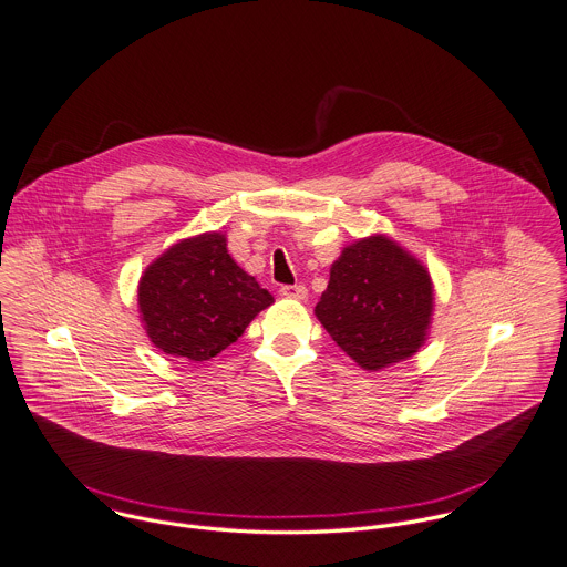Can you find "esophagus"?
<instances>
[{"mask_svg": "<svg viewBox=\"0 0 567 567\" xmlns=\"http://www.w3.org/2000/svg\"><path fill=\"white\" fill-rule=\"evenodd\" d=\"M280 293L285 298H291V300H307V296H309L305 285H287V287L280 289Z\"/></svg>", "mask_w": 567, "mask_h": 567, "instance_id": "1", "label": "esophagus"}]
</instances>
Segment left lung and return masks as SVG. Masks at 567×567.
Masks as SVG:
<instances>
[{
    "label": "left lung",
    "instance_id": "left-lung-1",
    "mask_svg": "<svg viewBox=\"0 0 567 567\" xmlns=\"http://www.w3.org/2000/svg\"><path fill=\"white\" fill-rule=\"evenodd\" d=\"M434 282L427 267L388 234L357 238L331 265L316 318L363 370L410 359L427 341Z\"/></svg>",
    "mask_w": 567,
    "mask_h": 567
}]
</instances>
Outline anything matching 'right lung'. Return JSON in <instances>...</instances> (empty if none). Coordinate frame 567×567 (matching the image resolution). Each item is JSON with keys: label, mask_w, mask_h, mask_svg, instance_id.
<instances>
[{"label": "right lung", "mask_w": 567, "mask_h": 567, "mask_svg": "<svg viewBox=\"0 0 567 567\" xmlns=\"http://www.w3.org/2000/svg\"><path fill=\"white\" fill-rule=\"evenodd\" d=\"M274 296L236 265L226 234L182 238L140 276L142 327L175 359L208 361L238 340Z\"/></svg>", "instance_id": "right-lung-1"}]
</instances>
